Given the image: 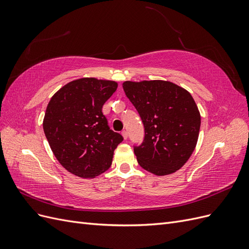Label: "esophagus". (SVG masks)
<instances>
[{
	"instance_id": "1",
	"label": "esophagus",
	"mask_w": 249,
	"mask_h": 249,
	"mask_svg": "<svg viewBox=\"0 0 249 249\" xmlns=\"http://www.w3.org/2000/svg\"><path fill=\"white\" fill-rule=\"evenodd\" d=\"M122 135H123V137H124V140L127 138V132H126V131H123V132H122Z\"/></svg>"
}]
</instances>
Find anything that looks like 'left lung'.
Here are the masks:
<instances>
[{"label":"left lung","mask_w":249,"mask_h":249,"mask_svg":"<svg viewBox=\"0 0 249 249\" xmlns=\"http://www.w3.org/2000/svg\"><path fill=\"white\" fill-rule=\"evenodd\" d=\"M123 87L144 125V141L134 148L140 166L158 177L182 168L200 129V113L190 92L163 80L125 81Z\"/></svg>","instance_id":"8db88e82"}]
</instances>
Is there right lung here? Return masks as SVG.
Instances as JSON below:
<instances>
[{"label":"right lung","mask_w":249,"mask_h":249,"mask_svg":"<svg viewBox=\"0 0 249 249\" xmlns=\"http://www.w3.org/2000/svg\"><path fill=\"white\" fill-rule=\"evenodd\" d=\"M117 86L110 80L77 79L60 88L48 104L44 134L56 159L74 176L93 178L108 170L124 140L110 130L102 112Z\"/></svg>","instance_id":"add662e5"}]
</instances>
